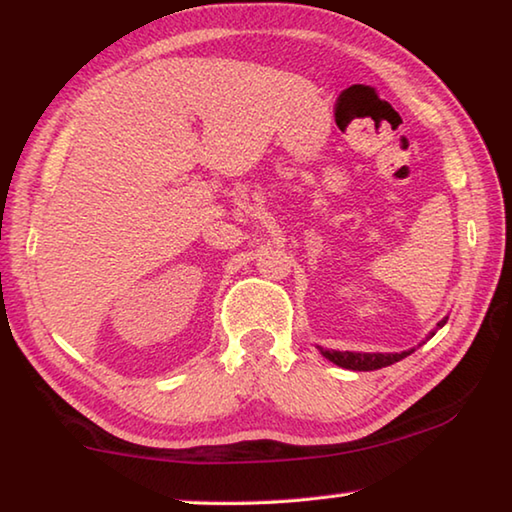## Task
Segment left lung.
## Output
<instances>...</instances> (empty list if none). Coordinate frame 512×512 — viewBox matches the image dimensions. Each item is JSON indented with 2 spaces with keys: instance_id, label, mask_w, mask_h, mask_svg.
Returning a JSON list of instances; mask_svg holds the SVG:
<instances>
[{
  "instance_id": "1",
  "label": "left lung",
  "mask_w": 512,
  "mask_h": 512,
  "mask_svg": "<svg viewBox=\"0 0 512 512\" xmlns=\"http://www.w3.org/2000/svg\"><path fill=\"white\" fill-rule=\"evenodd\" d=\"M447 320H440L438 327H443ZM323 357L334 361L336 366L348 368V370H377V368H386L395 361H402L404 357H409L411 352H400V354H368V352H336V350H323Z\"/></svg>"
}]
</instances>
